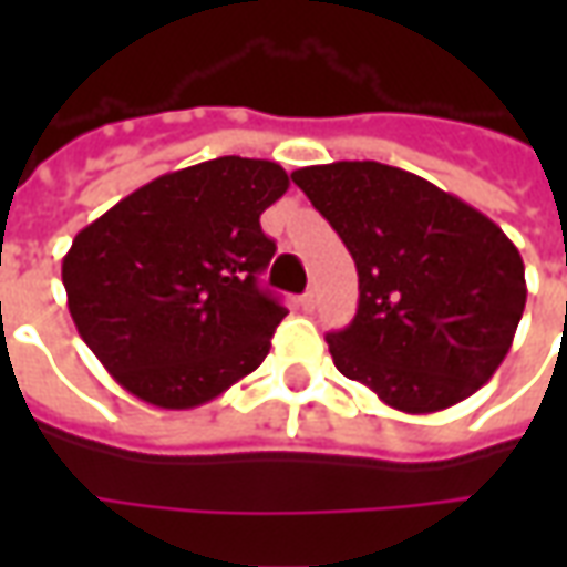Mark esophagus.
Instances as JSON below:
<instances>
[{
    "mask_svg": "<svg viewBox=\"0 0 567 567\" xmlns=\"http://www.w3.org/2000/svg\"><path fill=\"white\" fill-rule=\"evenodd\" d=\"M300 307L307 309V312H312V309H316V291H312V288H309L307 295L300 297Z\"/></svg>",
    "mask_w": 567,
    "mask_h": 567,
    "instance_id": "1",
    "label": "esophagus"
}]
</instances>
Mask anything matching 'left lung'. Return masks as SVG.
Here are the masks:
<instances>
[{
  "mask_svg": "<svg viewBox=\"0 0 567 567\" xmlns=\"http://www.w3.org/2000/svg\"><path fill=\"white\" fill-rule=\"evenodd\" d=\"M358 267V312L328 333L337 370L410 416L492 380L525 309V264L498 224L377 161L291 173Z\"/></svg>",
  "mask_w": 567,
  "mask_h": 567,
  "instance_id": "1",
  "label": "left lung"
}]
</instances>
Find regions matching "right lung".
Instances as JSON below:
<instances>
[{"instance_id":"add662e5","label":"right lung","mask_w":567,"mask_h":567,"mask_svg":"<svg viewBox=\"0 0 567 567\" xmlns=\"http://www.w3.org/2000/svg\"><path fill=\"white\" fill-rule=\"evenodd\" d=\"M288 185L279 163L215 157L157 175L79 230L63 258L69 312L121 389L190 410L260 368L288 316L258 288L276 255L260 215Z\"/></svg>"}]
</instances>
